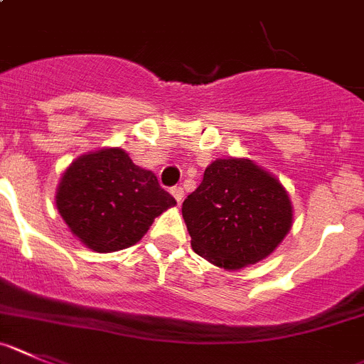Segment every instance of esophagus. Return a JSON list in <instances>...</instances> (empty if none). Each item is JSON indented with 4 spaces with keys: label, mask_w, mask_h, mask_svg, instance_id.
Instances as JSON below:
<instances>
[{
    "label": "esophagus",
    "mask_w": 364,
    "mask_h": 364,
    "mask_svg": "<svg viewBox=\"0 0 364 364\" xmlns=\"http://www.w3.org/2000/svg\"><path fill=\"white\" fill-rule=\"evenodd\" d=\"M170 194L173 196V200L178 201V205L181 203V201H183V196H185V194H183V188H181V186H172V188H170Z\"/></svg>",
    "instance_id": "esophagus-1"
}]
</instances>
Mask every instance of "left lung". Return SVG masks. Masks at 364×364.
Masks as SVG:
<instances>
[{
	"label": "left lung",
	"mask_w": 364,
	"mask_h": 364,
	"mask_svg": "<svg viewBox=\"0 0 364 364\" xmlns=\"http://www.w3.org/2000/svg\"><path fill=\"white\" fill-rule=\"evenodd\" d=\"M194 252L227 271L269 257L293 223V207L277 178L251 159H216L183 201Z\"/></svg>",
	"instance_id": "obj_1"
}]
</instances>
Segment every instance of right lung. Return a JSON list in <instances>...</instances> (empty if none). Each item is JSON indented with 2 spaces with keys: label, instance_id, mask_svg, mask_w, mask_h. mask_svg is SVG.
<instances>
[{
  "label": "right lung",
  "instance_id": "obj_1",
  "mask_svg": "<svg viewBox=\"0 0 364 364\" xmlns=\"http://www.w3.org/2000/svg\"><path fill=\"white\" fill-rule=\"evenodd\" d=\"M173 205L156 173L134 164L121 148H102L73 161L56 192L65 225L97 252L135 245Z\"/></svg>",
  "mask_w": 364,
  "mask_h": 364
}]
</instances>
